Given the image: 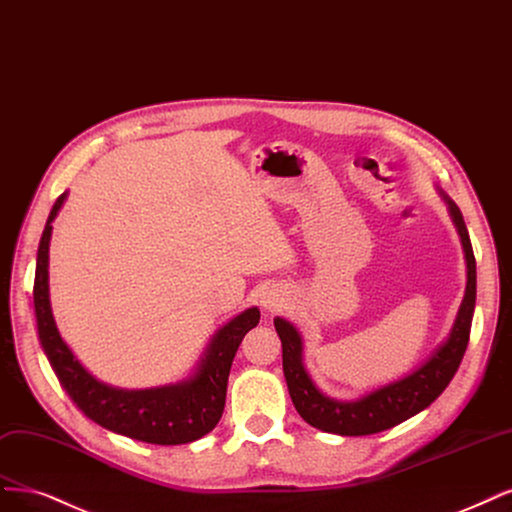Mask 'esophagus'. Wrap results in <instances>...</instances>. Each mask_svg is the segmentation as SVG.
<instances>
[{"instance_id": "obj_1", "label": "esophagus", "mask_w": 512, "mask_h": 512, "mask_svg": "<svg viewBox=\"0 0 512 512\" xmlns=\"http://www.w3.org/2000/svg\"><path fill=\"white\" fill-rule=\"evenodd\" d=\"M262 305H264V309H269V311H279L281 307H284V298L269 290L267 294L262 296Z\"/></svg>"}]
</instances>
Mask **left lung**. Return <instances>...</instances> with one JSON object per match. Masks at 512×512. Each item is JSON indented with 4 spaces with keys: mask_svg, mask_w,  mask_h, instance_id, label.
Segmentation results:
<instances>
[{
    "mask_svg": "<svg viewBox=\"0 0 512 512\" xmlns=\"http://www.w3.org/2000/svg\"><path fill=\"white\" fill-rule=\"evenodd\" d=\"M445 199L449 203V211L457 226V233L462 237V245L466 252V296L462 301L460 313H457V320L453 324L449 339L440 345L434 351V356L424 366H419L415 373L390 385H383L379 390L370 392L360 400H332L317 390L307 375L301 356V334L296 332V328L290 322L275 317V330L281 339V349H284V375L288 383V392L298 415H301L309 426L341 436H366L390 430L402 424L404 419H409L430 407V404L445 392V387L451 383L457 368H460L470 339L474 301H477V262H474L472 243L460 207H457L449 197Z\"/></svg>",
    "mask_w": 512,
    "mask_h": 512,
    "instance_id": "1",
    "label": "left lung"
}]
</instances>
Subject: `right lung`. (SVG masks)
Listing matches in <instances>:
<instances>
[{
	"label": "right lung",
	"mask_w": 512,
	"mask_h": 512,
	"mask_svg": "<svg viewBox=\"0 0 512 512\" xmlns=\"http://www.w3.org/2000/svg\"><path fill=\"white\" fill-rule=\"evenodd\" d=\"M65 201V192L50 209L48 222L38 248L33 281L35 322L40 343L55 370L63 390L76 407L105 430L129 436L152 445H184L192 443L216 428L226 402V385L237 349L260 320L256 307L245 309L222 326L207 347L201 366L188 381L150 387V390H116L97 381L76 360L52 320L48 301V243L52 220Z\"/></svg>",
	"instance_id": "right-lung-1"
}]
</instances>
